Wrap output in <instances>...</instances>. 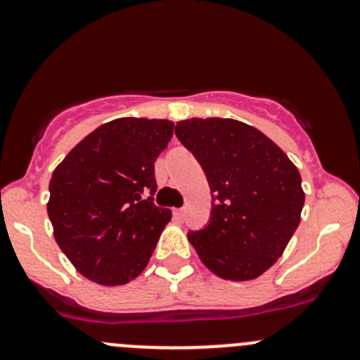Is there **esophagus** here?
<instances>
[{"label":"esophagus","instance_id":"1","mask_svg":"<svg viewBox=\"0 0 360 360\" xmlns=\"http://www.w3.org/2000/svg\"><path fill=\"white\" fill-rule=\"evenodd\" d=\"M184 214H186V209H184V207H181V209H176V210H174V216H176L177 219H183Z\"/></svg>","mask_w":360,"mask_h":360}]
</instances>
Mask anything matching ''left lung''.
Listing matches in <instances>:
<instances>
[{
	"label": "left lung",
	"instance_id": "1",
	"mask_svg": "<svg viewBox=\"0 0 360 360\" xmlns=\"http://www.w3.org/2000/svg\"><path fill=\"white\" fill-rule=\"evenodd\" d=\"M174 130L202 165L212 197L209 223L188 240L217 277H259L300 224V172L274 141L238 120L191 118Z\"/></svg>",
	"mask_w": 360,
	"mask_h": 360
}]
</instances>
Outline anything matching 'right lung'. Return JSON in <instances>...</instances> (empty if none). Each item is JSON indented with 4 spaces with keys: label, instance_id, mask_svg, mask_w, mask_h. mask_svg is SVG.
Masks as SVG:
<instances>
[{
    "label": "right lung",
    "instance_id": "1",
    "mask_svg": "<svg viewBox=\"0 0 360 360\" xmlns=\"http://www.w3.org/2000/svg\"><path fill=\"white\" fill-rule=\"evenodd\" d=\"M172 129L169 120H112L53 170L46 205L53 237L83 277L122 285L146 268L172 217L153 202L155 162Z\"/></svg>",
    "mask_w": 360,
    "mask_h": 360
}]
</instances>
